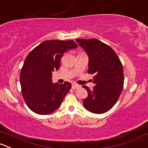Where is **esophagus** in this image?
Here are the masks:
<instances>
[{"instance_id":"obj_1","label":"esophagus","mask_w":148,"mask_h":148,"mask_svg":"<svg viewBox=\"0 0 148 148\" xmlns=\"http://www.w3.org/2000/svg\"><path fill=\"white\" fill-rule=\"evenodd\" d=\"M80 87V86L79 85V84H75V83H74V84H72V88L73 89H78V88H79Z\"/></svg>"}]
</instances>
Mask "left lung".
Returning a JSON list of instances; mask_svg holds the SVG:
<instances>
[{"mask_svg": "<svg viewBox=\"0 0 148 148\" xmlns=\"http://www.w3.org/2000/svg\"><path fill=\"white\" fill-rule=\"evenodd\" d=\"M76 41L88 55V74L95 75L92 90L82 86L88 93L83 101L84 107L93 114H104L116 104L124 88L122 64L115 51L98 40Z\"/></svg>", "mask_w": 148, "mask_h": 148, "instance_id": "left-lung-1", "label": "left lung"}]
</instances>
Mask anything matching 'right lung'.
<instances>
[{
    "mask_svg": "<svg viewBox=\"0 0 148 148\" xmlns=\"http://www.w3.org/2000/svg\"><path fill=\"white\" fill-rule=\"evenodd\" d=\"M77 45L73 40H51L42 42L25 58L20 73L21 93L29 108L47 115L60 107L71 84L52 82V72L60 67L61 58Z\"/></svg>",
    "mask_w": 148,
    "mask_h": 148,
    "instance_id": "add662e5",
    "label": "right lung"
}]
</instances>
